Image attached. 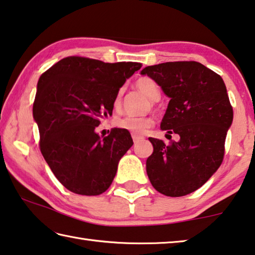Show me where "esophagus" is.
<instances>
[{"mask_svg": "<svg viewBox=\"0 0 255 255\" xmlns=\"http://www.w3.org/2000/svg\"><path fill=\"white\" fill-rule=\"evenodd\" d=\"M143 139V137H139V136H136V135H132V140H133V143H138V141L139 140H141Z\"/></svg>", "mask_w": 255, "mask_h": 255, "instance_id": "1", "label": "esophagus"}]
</instances>
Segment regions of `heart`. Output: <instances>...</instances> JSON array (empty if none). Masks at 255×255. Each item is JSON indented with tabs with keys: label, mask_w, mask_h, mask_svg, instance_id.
Segmentation results:
<instances>
[{
	"label": "heart",
	"mask_w": 255,
	"mask_h": 255,
	"mask_svg": "<svg viewBox=\"0 0 255 255\" xmlns=\"http://www.w3.org/2000/svg\"><path fill=\"white\" fill-rule=\"evenodd\" d=\"M137 88L143 92L145 96H147L152 100H157L159 97V88L156 82L154 80L149 79V77H141V79L136 82ZM122 89L118 92L117 97L115 99V106H119L120 101H122L123 96ZM152 119L148 117H138V116H126V117L119 118L116 120V126L124 130H127L132 135L141 136L144 135L146 130L152 126Z\"/></svg>",
	"instance_id": "b5f03b06"
}]
</instances>
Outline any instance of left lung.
Instances as JSON below:
<instances>
[{
	"mask_svg": "<svg viewBox=\"0 0 255 255\" xmlns=\"http://www.w3.org/2000/svg\"><path fill=\"white\" fill-rule=\"evenodd\" d=\"M170 98L161 129L179 135L165 144L148 138L153 154L146 172L162 195L182 197L202 187L218 167L233 123V108L221 76L198 62H169L140 72Z\"/></svg>",
	"mask_w": 255,
	"mask_h": 255,
	"instance_id": "obj_1",
	"label": "left lung"
}]
</instances>
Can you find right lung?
Masks as SVG:
<instances>
[{"mask_svg":"<svg viewBox=\"0 0 255 255\" xmlns=\"http://www.w3.org/2000/svg\"><path fill=\"white\" fill-rule=\"evenodd\" d=\"M140 63H103L85 57L60 59L40 76L32 115L40 150L64 187L83 196L110 187L118 163L132 146L129 131L112 129L101 138L100 119L112 115L119 89Z\"/></svg>","mask_w":255,"mask_h":255,"instance_id":"add662e5","label":"right lung"}]
</instances>
